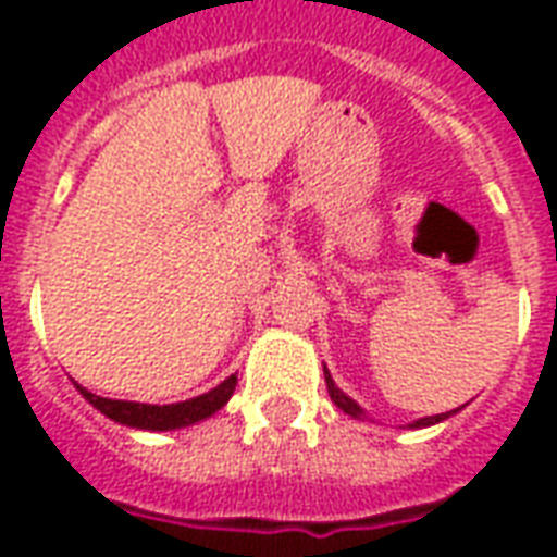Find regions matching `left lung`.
Returning <instances> with one entry per match:
<instances>
[{
  "instance_id": "1",
  "label": "left lung",
  "mask_w": 557,
  "mask_h": 557,
  "mask_svg": "<svg viewBox=\"0 0 557 557\" xmlns=\"http://www.w3.org/2000/svg\"><path fill=\"white\" fill-rule=\"evenodd\" d=\"M325 382H327V394H331V399H334V406H337L339 411L351 414V418H361V414H363L361 406H358V403H355L351 397H346V394H343V391L334 385V379H331V373H327V370H325ZM456 411H459V409L444 411V414H432V418H420V420H414L411 426H414V430H418V426H432V423H438V420H447L450 414H456Z\"/></svg>"
}]
</instances>
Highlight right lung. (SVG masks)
<instances>
[{
    "label": "right lung",
    "mask_w": 557,
    "mask_h": 557,
    "mask_svg": "<svg viewBox=\"0 0 557 557\" xmlns=\"http://www.w3.org/2000/svg\"><path fill=\"white\" fill-rule=\"evenodd\" d=\"M238 385V375H230L226 382H220L214 391H208L202 397L184 399V403H172V406H148V403H127V399H107L91 394L83 385H77V391L83 397L89 399L95 409L107 414L115 423H125V426H134V430H182V426H190V423H199V420L211 418L214 411H220L226 403H230L232 391Z\"/></svg>",
    "instance_id": "right-lung-1"
}]
</instances>
